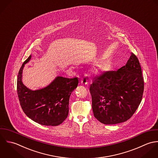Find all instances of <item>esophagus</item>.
Masks as SVG:
<instances>
[{
  "instance_id": "34e87169",
  "label": "esophagus",
  "mask_w": 158,
  "mask_h": 158,
  "mask_svg": "<svg viewBox=\"0 0 158 158\" xmlns=\"http://www.w3.org/2000/svg\"><path fill=\"white\" fill-rule=\"evenodd\" d=\"M81 84H82L84 85H87L89 84V78H88L87 74H85L84 76L82 77Z\"/></svg>"
}]
</instances>
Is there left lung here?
I'll use <instances>...</instances> for the list:
<instances>
[{"mask_svg": "<svg viewBox=\"0 0 158 158\" xmlns=\"http://www.w3.org/2000/svg\"><path fill=\"white\" fill-rule=\"evenodd\" d=\"M90 92L95 118L104 125L125 122L142 99L144 82L137 57L132 53L126 64L92 79Z\"/></svg>", "mask_w": 158, "mask_h": 158, "instance_id": "obj_1", "label": "left lung"}]
</instances>
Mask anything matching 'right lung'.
<instances>
[{
    "label": "right lung",
    "instance_id": "obj_1",
    "mask_svg": "<svg viewBox=\"0 0 158 158\" xmlns=\"http://www.w3.org/2000/svg\"><path fill=\"white\" fill-rule=\"evenodd\" d=\"M31 55L22 64L17 80V92L21 107L26 115L35 122L44 126H58L67 118L69 100L79 83L77 77L72 79L57 76L46 87L32 90L22 81L25 64Z\"/></svg>",
    "mask_w": 158,
    "mask_h": 158
}]
</instances>
